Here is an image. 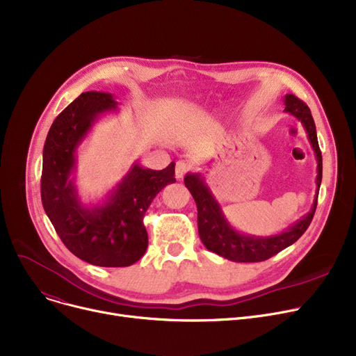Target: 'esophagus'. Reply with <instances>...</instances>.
<instances>
[{
  "mask_svg": "<svg viewBox=\"0 0 356 356\" xmlns=\"http://www.w3.org/2000/svg\"><path fill=\"white\" fill-rule=\"evenodd\" d=\"M189 168H191V165H189L188 163L183 161V160H179V161L176 163V170H175L176 177H177V179H181L186 173L189 172Z\"/></svg>",
  "mask_w": 356,
  "mask_h": 356,
  "instance_id": "obj_1",
  "label": "esophagus"
}]
</instances>
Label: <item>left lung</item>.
I'll use <instances>...</instances> for the list:
<instances>
[{
	"mask_svg": "<svg viewBox=\"0 0 356 356\" xmlns=\"http://www.w3.org/2000/svg\"><path fill=\"white\" fill-rule=\"evenodd\" d=\"M284 111L290 112L291 115H294L303 124L317 159V193L314 196L312 211L300 220H297L293 227L282 234L266 238L239 234L229 225L225 215L222 213L219 203L213 197L211 189L204 183L202 176L189 173L184 177L186 188L191 191L197 207V229L203 245L209 251L223 258L235 261V263H258V261H266L273 255L278 254L280 251L290 247L306 232L316 212L317 196H319V188L322 183V152L319 148V143H317L316 125L309 106L302 99H298L297 97L289 93L284 98Z\"/></svg>",
	"mask_w": 356,
	"mask_h": 356,
	"instance_id": "left-lung-1",
	"label": "left lung"
}]
</instances>
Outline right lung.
I'll list each match as a JSON object with an SVG mask.
<instances>
[{
  "label": "right lung",
  "mask_w": 356,
  "mask_h": 356,
  "mask_svg": "<svg viewBox=\"0 0 356 356\" xmlns=\"http://www.w3.org/2000/svg\"><path fill=\"white\" fill-rule=\"evenodd\" d=\"M115 108L111 93H81L56 117L43 148V208L65 247L99 267H128L144 255L148 245L144 215L164 186L176 181L175 161L163 170L134 163L101 207H83L70 177L74 153L98 117Z\"/></svg>",
  "instance_id": "add662e5"
}]
</instances>
